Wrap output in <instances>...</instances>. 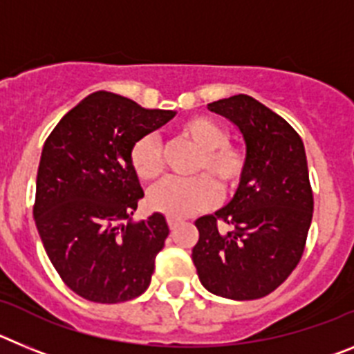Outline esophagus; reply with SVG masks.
<instances>
[{"label": "esophagus", "mask_w": 354, "mask_h": 354, "mask_svg": "<svg viewBox=\"0 0 354 354\" xmlns=\"http://www.w3.org/2000/svg\"><path fill=\"white\" fill-rule=\"evenodd\" d=\"M180 221L179 220H174V218H168V227H170V230H175V228L179 227Z\"/></svg>", "instance_id": "1"}]
</instances>
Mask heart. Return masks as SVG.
<instances>
[{
	"label": "heart",
	"instance_id": "heart-1",
	"mask_svg": "<svg viewBox=\"0 0 354 354\" xmlns=\"http://www.w3.org/2000/svg\"><path fill=\"white\" fill-rule=\"evenodd\" d=\"M180 134L189 140L200 156L196 159L193 179H165L149 192L152 211L183 220L187 216L211 207L221 193L236 189L246 171V156L228 143V131L223 124L209 117H193L180 126ZM129 162L140 180H154L162 171L161 145L152 134L133 143Z\"/></svg>",
	"mask_w": 354,
	"mask_h": 354
}]
</instances>
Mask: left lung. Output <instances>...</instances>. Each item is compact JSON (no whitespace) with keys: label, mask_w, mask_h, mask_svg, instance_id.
Instances as JSON below:
<instances>
[{"label":"left lung","mask_w":354,"mask_h":354,"mask_svg":"<svg viewBox=\"0 0 354 354\" xmlns=\"http://www.w3.org/2000/svg\"><path fill=\"white\" fill-rule=\"evenodd\" d=\"M207 109L243 134L246 171L225 207L195 221L193 264L202 286L216 296L264 298L286 282L305 250L314 211L305 147L280 115L245 93ZM220 221L233 230L220 231Z\"/></svg>","instance_id":"obj_1"}]
</instances>
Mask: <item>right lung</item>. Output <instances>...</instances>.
Returning <instances> with one entry per match:
<instances>
[{"label":"right lung","mask_w":354,"mask_h":354,"mask_svg":"<svg viewBox=\"0 0 354 354\" xmlns=\"http://www.w3.org/2000/svg\"><path fill=\"white\" fill-rule=\"evenodd\" d=\"M174 117L171 109H145L127 97L95 92L44 143L35 225L51 264L81 298L120 303L150 286L170 230L161 212L133 221L143 189L129 152Z\"/></svg>","instance_id":"add662e5"}]
</instances>
